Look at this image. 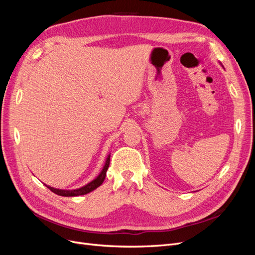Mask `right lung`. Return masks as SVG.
<instances>
[{"label":"right lung","instance_id":"add662e5","mask_svg":"<svg viewBox=\"0 0 255 255\" xmlns=\"http://www.w3.org/2000/svg\"><path fill=\"white\" fill-rule=\"evenodd\" d=\"M110 160H111V155H109L106 159V163L102 169L101 173L99 174V176L97 179H95L94 181H91L90 183H88L87 185H85L82 188L79 189H74V190H63V189H56V188H53L51 186H47L52 192L54 194H56L58 196H63V197H76V196H82V195H86L88 192L95 190L96 188H98L100 185H102V183L105 180V176H106V171L107 169L110 167Z\"/></svg>","mask_w":255,"mask_h":255}]
</instances>
